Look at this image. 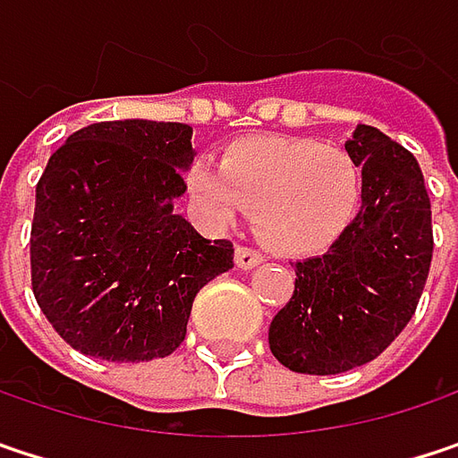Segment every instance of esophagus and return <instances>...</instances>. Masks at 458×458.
Wrapping results in <instances>:
<instances>
[{
    "mask_svg": "<svg viewBox=\"0 0 458 458\" xmlns=\"http://www.w3.org/2000/svg\"><path fill=\"white\" fill-rule=\"evenodd\" d=\"M265 262V257L254 249H246V246H238L235 249V267L238 270H254Z\"/></svg>",
    "mask_w": 458,
    "mask_h": 458,
    "instance_id": "34e87169",
    "label": "esophagus"
}]
</instances>
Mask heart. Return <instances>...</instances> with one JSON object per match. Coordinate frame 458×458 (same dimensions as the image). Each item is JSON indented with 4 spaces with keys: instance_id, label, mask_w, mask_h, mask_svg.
<instances>
[{
    "instance_id": "b5f03b06",
    "label": "heart",
    "mask_w": 458,
    "mask_h": 458,
    "mask_svg": "<svg viewBox=\"0 0 458 458\" xmlns=\"http://www.w3.org/2000/svg\"><path fill=\"white\" fill-rule=\"evenodd\" d=\"M361 188L346 148L304 136L238 139L220 167L196 159L186 170L188 196L212 228H228L254 207L259 238L283 257L327 251L353 225Z\"/></svg>"
}]
</instances>
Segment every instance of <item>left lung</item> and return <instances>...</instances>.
<instances>
[{
    "label": "left lung",
    "instance_id": "left-lung-1",
    "mask_svg": "<svg viewBox=\"0 0 458 458\" xmlns=\"http://www.w3.org/2000/svg\"><path fill=\"white\" fill-rule=\"evenodd\" d=\"M344 146L361 167V209L330 251L296 262V291L270 325L275 359L304 375L349 372L386 352L417 310L433 259L414 154L372 125H356Z\"/></svg>",
    "mask_w": 458,
    "mask_h": 458
}]
</instances>
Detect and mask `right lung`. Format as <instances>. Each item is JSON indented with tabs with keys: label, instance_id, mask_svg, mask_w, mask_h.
<instances>
[{
	"label": "right lung",
	"instance_id": "right-lung-1",
	"mask_svg": "<svg viewBox=\"0 0 458 458\" xmlns=\"http://www.w3.org/2000/svg\"><path fill=\"white\" fill-rule=\"evenodd\" d=\"M186 123L109 120L47 162L30 228L33 296L75 352L151 361L186 338L196 293L233 267V243L175 215L193 165Z\"/></svg>",
	"mask_w": 458,
	"mask_h": 458
}]
</instances>
